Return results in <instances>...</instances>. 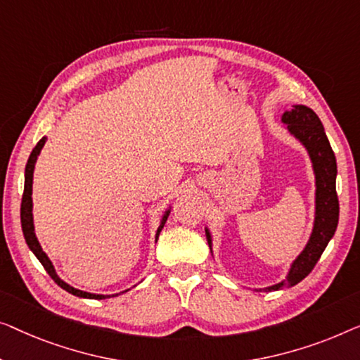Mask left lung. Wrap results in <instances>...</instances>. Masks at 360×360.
Returning a JSON list of instances; mask_svg holds the SVG:
<instances>
[{
	"mask_svg": "<svg viewBox=\"0 0 360 360\" xmlns=\"http://www.w3.org/2000/svg\"><path fill=\"white\" fill-rule=\"evenodd\" d=\"M281 122L285 130L300 141L303 148L310 156L313 174H315V220L305 248L300 255L292 261L285 279L264 287L262 290H279L297 285L310 274L313 267L320 259L323 251L328 246L334 231L338 229L339 220V202L336 194V156H334L330 140L325 134L321 120L310 108L303 104H295L290 110H283ZM205 236L212 251V235L205 226Z\"/></svg>",
	"mask_w": 360,
	"mask_h": 360,
	"instance_id": "8db88e82",
	"label": "left lung"
}]
</instances>
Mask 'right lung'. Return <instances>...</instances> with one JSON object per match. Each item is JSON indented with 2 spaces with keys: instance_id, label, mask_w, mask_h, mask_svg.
<instances>
[{
  "instance_id": "right-lung-1",
  "label": "right lung",
  "mask_w": 360,
  "mask_h": 360,
  "mask_svg": "<svg viewBox=\"0 0 360 360\" xmlns=\"http://www.w3.org/2000/svg\"><path fill=\"white\" fill-rule=\"evenodd\" d=\"M45 141H47V136H42V139L39 140V143L35 145V148L32 150V153H30L29 160H27L26 173H24V194H22V202H21V225H22V233H24V238H26L29 250L34 252L35 257H37V259L40 261V264L45 267V271L49 272V276L52 277L55 283H58V285L62 287L63 290L72 293V295H77V297H81V298H94V300H104V298L117 297L119 293H112V295H103V293H91V292L79 290V288H75V287L70 285V283L60 279L57 271H55V267L52 264V261H50L49 256L45 255V251L42 250V246H40L37 236H35L34 215H32V181H34L35 163H37V158H39L40 151H42V148H44ZM169 212H171V205L165 210L163 217H161L160 226H158V230H156V235H155V241H158V236H160L161 230H163L166 220H168ZM125 292H127V290H125ZM120 293H124V292H120Z\"/></svg>"
}]
</instances>
